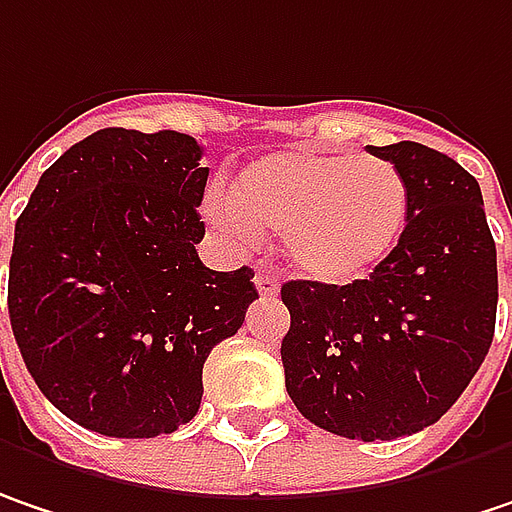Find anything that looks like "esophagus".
Segmentation results:
<instances>
[{
    "mask_svg": "<svg viewBox=\"0 0 512 512\" xmlns=\"http://www.w3.org/2000/svg\"><path fill=\"white\" fill-rule=\"evenodd\" d=\"M255 286H257V292H260V298H275V295H278V289H281L278 278H275V275H266V272H257Z\"/></svg>",
    "mask_w": 512,
    "mask_h": 512,
    "instance_id": "1",
    "label": "esophagus"
}]
</instances>
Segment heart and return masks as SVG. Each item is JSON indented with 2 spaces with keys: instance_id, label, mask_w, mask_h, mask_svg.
Wrapping results in <instances>:
<instances>
[{
  "instance_id": "heart-1",
  "label": "heart",
  "mask_w": 512,
  "mask_h": 512,
  "mask_svg": "<svg viewBox=\"0 0 512 512\" xmlns=\"http://www.w3.org/2000/svg\"><path fill=\"white\" fill-rule=\"evenodd\" d=\"M406 176L382 156L286 147L252 159L202 214L226 243L255 246L281 231L286 260L318 284H356L397 252L408 223Z\"/></svg>"
}]
</instances>
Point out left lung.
<instances>
[{"instance_id": "8db88e82", "label": "left lung", "mask_w": 512, "mask_h": 512, "mask_svg": "<svg viewBox=\"0 0 512 512\" xmlns=\"http://www.w3.org/2000/svg\"><path fill=\"white\" fill-rule=\"evenodd\" d=\"M400 167L411 205L397 252L371 278L281 286L295 408L333 435L394 440L437 423L478 374L496 333V243L481 188L417 141L368 147Z\"/></svg>"}]
</instances>
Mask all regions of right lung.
I'll use <instances>...</instances> for the list:
<instances>
[{
	"label": "right lung",
	"mask_w": 512,
	"mask_h": 512,
	"mask_svg": "<svg viewBox=\"0 0 512 512\" xmlns=\"http://www.w3.org/2000/svg\"><path fill=\"white\" fill-rule=\"evenodd\" d=\"M185 133L98 130L40 176L16 220L8 313L37 388L106 437L170 435L202 365L257 298L255 272L199 255L208 167Z\"/></svg>",
	"instance_id": "1"
}]
</instances>
